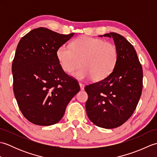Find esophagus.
Segmentation results:
<instances>
[{
  "instance_id": "esophagus-1",
  "label": "esophagus",
  "mask_w": 157,
  "mask_h": 157,
  "mask_svg": "<svg viewBox=\"0 0 157 157\" xmlns=\"http://www.w3.org/2000/svg\"><path fill=\"white\" fill-rule=\"evenodd\" d=\"M79 86H80V89L82 90H84V86H85V85L84 84H82V83H81V82H79Z\"/></svg>"
}]
</instances>
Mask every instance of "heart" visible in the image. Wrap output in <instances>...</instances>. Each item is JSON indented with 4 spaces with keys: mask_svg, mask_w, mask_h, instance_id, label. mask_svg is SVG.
<instances>
[{
    "mask_svg": "<svg viewBox=\"0 0 157 157\" xmlns=\"http://www.w3.org/2000/svg\"><path fill=\"white\" fill-rule=\"evenodd\" d=\"M56 57L65 72L72 73L81 65L82 67L73 73L79 79L91 78L98 82L108 77L114 70L118 61L117 46L102 39L83 36L75 38L71 46L62 44L56 51Z\"/></svg>",
    "mask_w": 157,
    "mask_h": 157,
    "instance_id": "b5f03b06",
    "label": "heart"
}]
</instances>
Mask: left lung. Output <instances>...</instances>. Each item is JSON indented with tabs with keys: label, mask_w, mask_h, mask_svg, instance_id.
I'll use <instances>...</instances> for the list:
<instances>
[{
	"label": "left lung",
	"mask_w": 157,
	"mask_h": 157,
	"mask_svg": "<svg viewBox=\"0 0 157 157\" xmlns=\"http://www.w3.org/2000/svg\"><path fill=\"white\" fill-rule=\"evenodd\" d=\"M104 36L113 38L118 50V61L108 77L86 86L88 95L86 109L94 124L113 129L128 121L136 109L142 94L143 71L131 43L115 32Z\"/></svg>",
	"instance_id": "obj_1"
}]
</instances>
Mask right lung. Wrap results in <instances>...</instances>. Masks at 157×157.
Wrapping results in <instances>:
<instances>
[{"label":"right lung","mask_w":157,"mask_h":157,"mask_svg":"<svg viewBox=\"0 0 157 157\" xmlns=\"http://www.w3.org/2000/svg\"><path fill=\"white\" fill-rule=\"evenodd\" d=\"M74 33L38 28L20 40L12 64L13 92L23 115L35 125L59 122L80 87L59 65L56 51Z\"/></svg>","instance_id":"obj_1"}]
</instances>
